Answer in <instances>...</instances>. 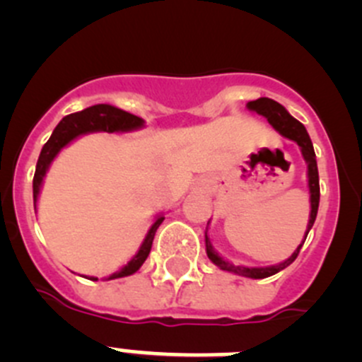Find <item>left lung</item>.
<instances>
[{"mask_svg": "<svg viewBox=\"0 0 362 362\" xmlns=\"http://www.w3.org/2000/svg\"><path fill=\"white\" fill-rule=\"evenodd\" d=\"M248 109L255 110L257 114L266 117L273 128L276 132H280L284 137L291 139V141H296L301 148L304 160L308 163V185H310V199H311V214H310V221H308V232L310 228L313 227L315 223V218H317V211H318V200H320V185H318V169H317V158H315V151H313V144L310 141V135H308L306 128H304L303 123H299L296 117H292L291 114L287 112L284 105H280L278 102L271 98H259V100H253V102H248ZM306 241V238H304ZM304 241L301 245L298 246L294 253H292L291 259H287L285 262L278 264V266H271V267H243V266H234V264L227 262V260L221 259L216 252L213 250L211 246L209 239L206 235V252L207 257L213 264H216L220 269L223 271H230V273L239 274V276H246V278H255V280H260V278H267V276H273V274L280 273L281 269L291 266L296 259H298L299 252H301Z\"/></svg>", "mask_w": 362, "mask_h": 362, "instance_id": "8db88e82", "label": "left lung"}]
</instances>
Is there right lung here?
Here are the masks:
<instances>
[{
	"mask_svg": "<svg viewBox=\"0 0 362 362\" xmlns=\"http://www.w3.org/2000/svg\"><path fill=\"white\" fill-rule=\"evenodd\" d=\"M144 121L141 117L134 116L130 112H124V110L116 109L112 105H105V103H98V105L88 107V109L81 110V112L70 114V116H64L63 119L59 121L58 127L54 128L52 132L51 139L44 144L42 148L40 156H38L37 162V170H35V177H33V200L37 204V197L38 192H40V185L42 180H44L45 173H47L49 165L54 160V156L58 155L59 149L64 148L70 141H74L75 137L82 134H88V132H127V130H134V128L142 127ZM165 220V216H158V220L153 223L151 230L148 232L146 235L144 243H142L141 250H139L137 255L127 264L121 271L114 273L109 280H114V278H123V276H130L134 274L135 271H139V267L144 264V260L148 259L149 252H151L153 246V239H155L156 228L160 227V223ZM89 280L96 281L98 278H89Z\"/></svg>",
	"mask_w": 362,
	"mask_h": 362,
	"instance_id": "1",
	"label": "right lung"
}]
</instances>
